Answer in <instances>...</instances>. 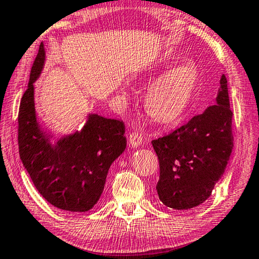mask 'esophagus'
Wrapping results in <instances>:
<instances>
[{
	"instance_id": "obj_1",
	"label": "esophagus",
	"mask_w": 259,
	"mask_h": 259,
	"mask_svg": "<svg viewBox=\"0 0 259 259\" xmlns=\"http://www.w3.org/2000/svg\"><path fill=\"white\" fill-rule=\"evenodd\" d=\"M142 140H143V137L142 134L138 132V131H134V132H132L130 134L128 137V143L130 146L132 148H137V147H140L142 144Z\"/></svg>"
}]
</instances>
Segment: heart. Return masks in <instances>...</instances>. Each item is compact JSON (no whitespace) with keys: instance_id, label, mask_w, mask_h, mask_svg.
Here are the masks:
<instances>
[{"instance_id":"obj_1","label":"heart","mask_w":259,"mask_h":259,"mask_svg":"<svg viewBox=\"0 0 259 259\" xmlns=\"http://www.w3.org/2000/svg\"><path fill=\"white\" fill-rule=\"evenodd\" d=\"M198 68L187 62L158 79L146 95V109L153 119H174L188 106L198 81Z\"/></svg>"}]
</instances>
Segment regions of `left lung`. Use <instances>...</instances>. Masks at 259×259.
<instances>
[{"instance_id": "8db88e82", "label": "left lung", "mask_w": 259, "mask_h": 259, "mask_svg": "<svg viewBox=\"0 0 259 259\" xmlns=\"http://www.w3.org/2000/svg\"><path fill=\"white\" fill-rule=\"evenodd\" d=\"M232 115L223 75L216 103L169 134L152 140L160 168L156 189L165 206L190 209L210 197L233 149Z\"/></svg>"}]
</instances>
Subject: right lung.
Segmentation results:
<instances>
[{"mask_svg":"<svg viewBox=\"0 0 259 259\" xmlns=\"http://www.w3.org/2000/svg\"><path fill=\"white\" fill-rule=\"evenodd\" d=\"M40 43L18 113L20 159L31 181L59 209L88 211L101 197L108 170L126 148L125 124L90 115L80 132L54 142L36 118L33 83L44 65Z\"/></svg>","mask_w":259,"mask_h":259,"instance_id":"right-lung-1","label":"right lung"}]
</instances>
